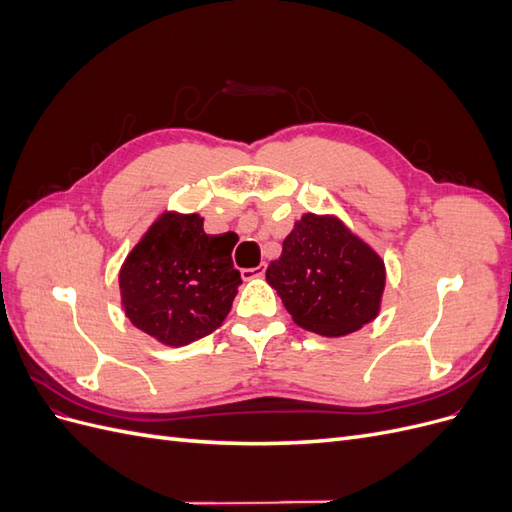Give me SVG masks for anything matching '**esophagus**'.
<instances>
[{
	"mask_svg": "<svg viewBox=\"0 0 512 512\" xmlns=\"http://www.w3.org/2000/svg\"><path fill=\"white\" fill-rule=\"evenodd\" d=\"M265 271H267V265H265V262H262V265H258L254 269H243L241 275H243V280H254V277L265 275Z\"/></svg>",
	"mask_w": 512,
	"mask_h": 512,
	"instance_id": "34e87169",
	"label": "esophagus"
}]
</instances>
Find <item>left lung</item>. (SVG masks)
Returning <instances> with one entry per match:
<instances>
[{"mask_svg":"<svg viewBox=\"0 0 512 512\" xmlns=\"http://www.w3.org/2000/svg\"><path fill=\"white\" fill-rule=\"evenodd\" d=\"M267 282L301 329L342 337L378 316L386 271L342 220L305 213L269 265Z\"/></svg>","mask_w":512,"mask_h":512,"instance_id":"obj_1","label":"left lung"}]
</instances>
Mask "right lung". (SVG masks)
Wrapping results in <instances>:
<instances>
[{"label":"right lung","instance_id":"1","mask_svg":"<svg viewBox=\"0 0 512 512\" xmlns=\"http://www.w3.org/2000/svg\"><path fill=\"white\" fill-rule=\"evenodd\" d=\"M232 247V232L207 235L198 213H162L121 265L123 312L164 346H188L213 333L241 284Z\"/></svg>","mask_w":512,"mask_h":512}]
</instances>
